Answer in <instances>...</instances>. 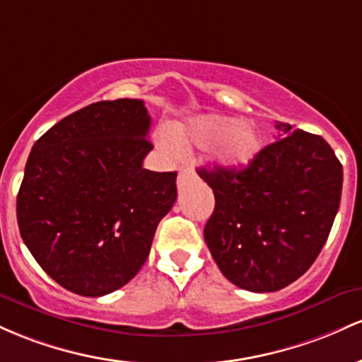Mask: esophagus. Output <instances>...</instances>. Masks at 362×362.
<instances>
[{
  "instance_id": "obj_1",
  "label": "esophagus",
  "mask_w": 362,
  "mask_h": 362,
  "mask_svg": "<svg viewBox=\"0 0 362 362\" xmlns=\"http://www.w3.org/2000/svg\"><path fill=\"white\" fill-rule=\"evenodd\" d=\"M193 177V170L188 169V168H181L180 169V174H177V186L182 188V186L188 182V180H192Z\"/></svg>"
}]
</instances>
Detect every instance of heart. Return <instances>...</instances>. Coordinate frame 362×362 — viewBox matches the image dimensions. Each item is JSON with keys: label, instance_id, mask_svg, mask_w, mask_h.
I'll use <instances>...</instances> for the list:
<instances>
[{"label": "heart", "instance_id": "1", "mask_svg": "<svg viewBox=\"0 0 362 362\" xmlns=\"http://www.w3.org/2000/svg\"><path fill=\"white\" fill-rule=\"evenodd\" d=\"M165 138L177 148H206L215 164L224 170L247 168L262 150L258 129L222 115H200L165 129Z\"/></svg>", "mask_w": 362, "mask_h": 362}]
</instances>
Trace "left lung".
<instances>
[{"mask_svg":"<svg viewBox=\"0 0 362 362\" xmlns=\"http://www.w3.org/2000/svg\"><path fill=\"white\" fill-rule=\"evenodd\" d=\"M275 128L247 168L198 169L215 197L206 246L224 277L251 292L284 289L310 269L342 194V164L322 136Z\"/></svg>","mask_w":362,"mask_h":362,"instance_id":"obj_1","label":"left lung"}]
</instances>
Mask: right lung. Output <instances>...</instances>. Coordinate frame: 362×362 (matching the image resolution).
I'll list each match as a JSON object with an SVG mask.
<instances>
[{
    "label": "right lung",
    "mask_w": 362,
    "mask_h": 362,
    "mask_svg": "<svg viewBox=\"0 0 362 362\" xmlns=\"http://www.w3.org/2000/svg\"><path fill=\"white\" fill-rule=\"evenodd\" d=\"M144 100L93 103L32 147L17 197L23 243L64 289L99 298L128 284L176 202L177 173L144 169Z\"/></svg>",
    "instance_id": "right-lung-1"
}]
</instances>
